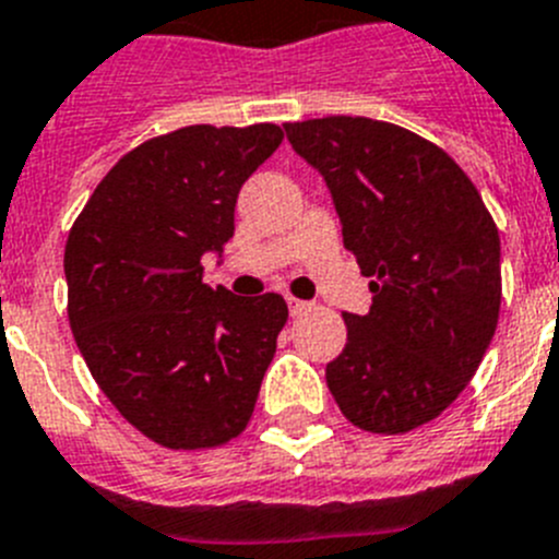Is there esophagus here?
<instances>
[{"label":"esophagus","mask_w":559,"mask_h":559,"mask_svg":"<svg viewBox=\"0 0 559 559\" xmlns=\"http://www.w3.org/2000/svg\"><path fill=\"white\" fill-rule=\"evenodd\" d=\"M288 310H290V316H299V313H305V310H310V302H302V299H294V296H288Z\"/></svg>","instance_id":"esophagus-1"}]
</instances>
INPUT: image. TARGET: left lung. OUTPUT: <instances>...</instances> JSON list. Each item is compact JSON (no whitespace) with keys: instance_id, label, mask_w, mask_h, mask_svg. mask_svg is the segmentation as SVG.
<instances>
[{"instance_id":"obj_1","label":"left lung","mask_w":559,"mask_h":559,"mask_svg":"<svg viewBox=\"0 0 559 559\" xmlns=\"http://www.w3.org/2000/svg\"><path fill=\"white\" fill-rule=\"evenodd\" d=\"M324 179L344 246L369 276L367 316L344 313L347 347L328 364L341 414L406 433L459 397L501 308V240L473 181L442 147L369 117L288 122Z\"/></svg>"}]
</instances>
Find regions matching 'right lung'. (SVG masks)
Listing matches in <instances>:
<instances>
[{
	"label": "right lung",
	"mask_w": 559,
	"mask_h": 559,
	"mask_svg": "<svg viewBox=\"0 0 559 559\" xmlns=\"http://www.w3.org/2000/svg\"><path fill=\"white\" fill-rule=\"evenodd\" d=\"M283 142L271 122L190 126L108 170L69 231V324L114 408L173 451L224 445L249 426L288 322L280 294L204 283L224 257L237 192ZM221 263V260H218Z\"/></svg>",
	"instance_id": "right-lung-1"
}]
</instances>
